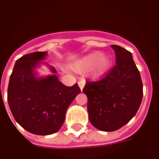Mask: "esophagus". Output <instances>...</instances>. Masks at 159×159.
Instances as JSON below:
<instances>
[{
    "label": "esophagus",
    "instance_id": "esophagus-1",
    "mask_svg": "<svg viewBox=\"0 0 159 159\" xmlns=\"http://www.w3.org/2000/svg\"><path fill=\"white\" fill-rule=\"evenodd\" d=\"M84 85H85V80L80 79L79 81H78V86L80 87V89H83V88L84 87Z\"/></svg>",
    "mask_w": 159,
    "mask_h": 159
}]
</instances>
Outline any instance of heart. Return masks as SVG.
<instances>
[{"label":"heart","instance_id":"1","mask_svg":"<svg viewBox=\"0 0 159 159\" xmlns=\"http://www.w3.org/2000/svg\"><path fill=\"white\" fill-rule=\"evenodd\" d=\"M111 65V59L103 56L100 52H94L84 56L73 64L72 68L76 71H86L94 67V72L98 76L103 75L109 70Z\"/></svg>","mask_w":159,"mask_h":159}]
</instances>
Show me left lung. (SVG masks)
<instances>
[{
  "label": "left lung",
  "instance_id": "1",
  "mask_svg": "<svg viewBox=\"0 0 159 159\" xmlns=\"http://www.w3.org/2000/svg\"><path fill=\"white\" fill-rule=\"evenodd\" d=\"M116 64L97 81H87L83 93L88 97L90 123L102 131H115L129 122L142 100L143 84L129 51L111 45Z\"/></svg>",
  "mask_w": 159,
  "mask_h": 159
}]
</instances>
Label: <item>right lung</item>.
Listing matches in <instances>:
<instances>
[{
  "mask_svg": "<svg viewBox=\"0 0 159 159\" xmlns=\"http://www.w3.org/2000/svg\"><path fill=\"white\" fill-rule=\"evenodd\" d=\"M46 55V52H34L19 58L7 89V101L16 122L39 135L52 134L61 128L67 108L81 92L77 83L67 87L56 75L36 78L34 69ZM51 70L57 72L53 67Z\"/></svg>",
  "mask_w": 159,
  "mask_h": 159,
  "instance_id": "right-lung-1",
  "label": "right lung"
}]
</instances>
